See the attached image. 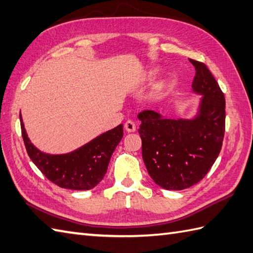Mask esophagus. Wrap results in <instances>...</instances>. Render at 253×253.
I'll return each mask as SVG.
<instances>
[{
  "label": "esophagus",
  "instance_id": "esophagus-1",
  "mask_svg": "<svg viewBox=\"0 0 253 253\" xmlns=\"http://www.w3.org/2000/svg\"><path fill=\"white\" fill-rule=\"evenodd\" d=\"M125 129H126L128 132L136 131V124L133 123L132 121H127V122L125 123Z\"/></svg>",
  "mask_w": 253,
  "mask_h": 253
}]
</instances>
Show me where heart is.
<instances>
[{"instance_id": "b5f03b06", "label": "heart", "mask_w": 253, "mask_h": 253, "mask_svg": "<svg viewBox=\"0 0 253 253\" xmlns=\"http://www.w3.org/2000/svg\"><path fill=\"white\" fill-rule=\"evenodd\" d=\"M154 74H155V72H154V71H151V72H149V74H148V77H149V78H151V77L153 76V75H154Z\"/></svg>"}]
</instances>
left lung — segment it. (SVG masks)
Wrapping results in <instances>:
<instances>
[{
	"instance_id": "1",
	"label": "left lung",
	"mask_w": 253,
	"mask_h": 253,
	"mask_svg": "<svg viewBox=\"0 0 253 253\" xmlns=\"http://www.w3.org/2000/svg\"><path fill=\"white\" fill-rule=\"evenodd\" d=\"M190 62L196 68L192 92L201 95L196 115L175 120L151 110L138 114L144 165L155 184L168 190L186 189L208 174L225 132L224 93L203 63Z\"/></svg>"
}]
</instances>
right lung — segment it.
Returning <instances> with one entry per match:
<instances>
[{
  "mask_svg": "<svg viewBox=\"0 0 253 253\" xmlns=\"http://www.w3.org/2000/svg\"><path fill=\"white\" fill-rule=\"evenodd\" d=\"M20 126L27 153L47 179L65 189L90 190L103 179L113 152L123 138V124L101 133L72 152L50 154L38 149Z\"/></svg>",
  "mask_w": 253,
  "mask_h": 253,
  "instance_id": "1",
  "label": "right lung"
}]
</instances>
